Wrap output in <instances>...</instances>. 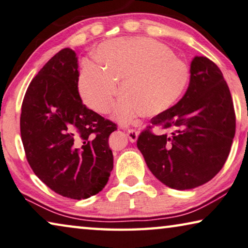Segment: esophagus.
I'll use <instances>...</instances> for the list:
<instances>
[{
  "instance_id": "esophagus-1",
  "label": "esophagus",
  "mask_w": 248,
  "mask_h": 248,
  "mask_svg": "<svg viewBox=\"0 0 248 248\" xmlns=\"http://www.w3.org/2000/svg\"><path fill=\"white\" fill-rule=\"evenodd\" d=\"M126 133H127V137H128L129 142H132V143L136 142L137 137H139V135H140V133L137 132L136 129H134V128H128V129H126Z\"/></svg>"
}]
</instances>
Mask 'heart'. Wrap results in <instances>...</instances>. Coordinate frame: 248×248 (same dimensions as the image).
Masks as SVG:
<instances>
[{"label": "heart", "instance_id": "heart-1", "mask_svg": "<svg viewBox=\"0 0 248 248\" xmlns=\"http://www.w3.org/2000/svg\"><path fill=\"white\" fill-rule=\"evenodd\" d=\"M100 64L84 63L78 76V93L87 108L106 113L114 97L112 115L127 124L139 114L155 116L169 111L187 89L190 72L173 49L150 37H121L101 44L96 51Z\"/></svg>", "mask_w": 248, "mask_h": 248}]
</instances>
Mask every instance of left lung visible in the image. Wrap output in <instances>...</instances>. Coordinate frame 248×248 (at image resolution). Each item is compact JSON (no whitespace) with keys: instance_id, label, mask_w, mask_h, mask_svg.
Segmentation results:
<instances>
[{"instance_id":"8db88e82","label":"left lung","mask_w":248,"mask_h":248,"mask_svg":"<svg viewBox=\"0 0 248 248\" xmlns=\"http://www.w3.org/2000/svg\"><path fill=\"white\" fill-rule=\"evenodd\" d=\"M189 72L184 96L151 120L152 126L166 133L155 135L146 129L137 140L154 176L178 190L199 187L222 170L236 126L230 89L218 66L195 56Z\"/></svg>"}]
</instances>
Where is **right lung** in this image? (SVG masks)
Masks as SVG:
<instances>
[{
	"label": "right lung",
	"mask_w": 248,
	"mask_h": 248,
	"mask_svg": "<svg viewBox=\"0 0 248 248\" xmlns=\"http://www.w3.org/2000/svg\"><path fill=\"white\" fill-rule=\"evenodd\" d=\"M78 76L73 49L56 53L30 83L20 126L36 176L60 195L85 200L108 184L113 170L108 137L117 127L83 104Z\"/></svg>",
	"instance_id": "obj_1"
}]
</instances>
